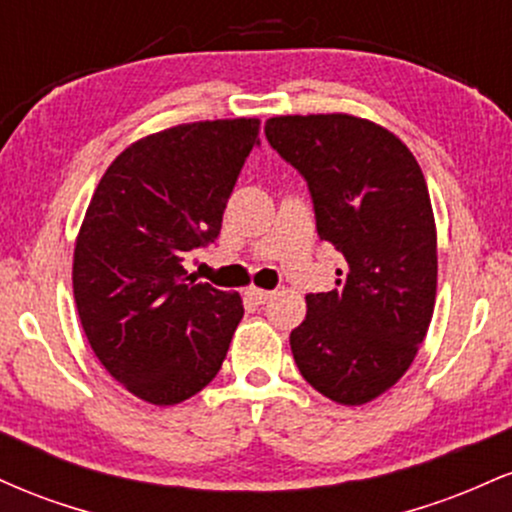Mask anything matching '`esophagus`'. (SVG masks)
Returning a JSON list of instances; mask_svg holds the SVG:
<instances>
[{
	"label": "esophagus",
	"instance_id": "esophagus-1",
	"mask_svg": "<svg viewBox=\"0 0 512 512\" xmlns=\"http://www.w3.org/2000/svg\"><path fill=\"white\" fill-rule=\"evenodd\" d=\"M272 296H274L272 291L257 289V286H250V289H245V298H248V301L255 303V305H264L267 301H272Z\"/></svg>",
	"mask_w": 512,
	"mask_h": 512
}]
</instances>
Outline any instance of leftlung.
Masks as SVG:
<instances>
[{"label":"left lung","instance_id":"1","mask_svg":"<svg viewBox=\"0 0 512 512\" xmlns=\"http://www.w3.org/2000/svg\"><path fill=\"white\" fill-rule=\"evenodd\" d=\"M264 134L308 182L317 236L344 255L337 289L308 293L291 332L301 375L332 402L366 404L407 373L436 305V219L419 163L361 117L279 115Z\"/></svg>","mask_w":512,"mask_h":512}]
</instances>
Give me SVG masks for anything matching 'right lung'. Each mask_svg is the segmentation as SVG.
<instances>
[{
  "label": "right lung",
  "instance_id": "right-lung-1",
  "mask_svg": "<svg viewBox=\"0 0 512 512\" xmlns=\"http://www.w3.org/2000/svg\"><path fill=\"white\" fill-rule=\"evenodd\" d=\"M260 120L190 122L149 134L110 163L74 248V301L93 354L158 407L221 370L243 317L238 293L195 284L182 260L214 243Z\"/></svg>",
  "mask_w": 512,
  "mask_h": 512
}]
</instances>
